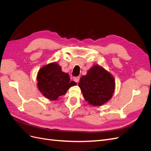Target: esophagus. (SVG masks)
<instances>
[{"label": "esophagus", "instance_id": "34e87169", "mask_svg": "<svg viewBox=\"0 0 151 151\" xmlns=\"http://www.w3.org/2000/svg\"><path fill=\"white\" fill-rule=\"evenodd\" d=\"M79 79H80V77H74V81L76 82V83H79Z\"/></svg>", "mask_w": 151, "mask_h": 151}]
</instances>
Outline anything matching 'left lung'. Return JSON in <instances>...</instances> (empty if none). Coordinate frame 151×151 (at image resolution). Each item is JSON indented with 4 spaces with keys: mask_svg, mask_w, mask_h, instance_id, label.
Instances as JSON below:
<instances>
[{
    "mask_svg": "<svg viewBox=\"0 0 151 151\" xmlns=\"http://www.w3.org/2000/svg\"><path fill=\"white\" fill-rule=\"evenodd\" d=\"M79 87L84 99L93 106L106 103L113 96L115 81L113 75L102 66L94 64L80 79Z\"/></svg>",
    "mask_w": 151,
    "mask_h": 151,
    "instance_id": "obj_1",
    "label": "left lung"
}]
</instances>
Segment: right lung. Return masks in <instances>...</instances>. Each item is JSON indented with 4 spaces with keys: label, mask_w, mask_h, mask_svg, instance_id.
Segmentation results:
<instances>
[{
    "label": "right lung",
    "mask_w": 151,
    "mask_h": 151,
    "mask_svg": "<svg viewBox=\"0 0 151 151\" xmlns=\"http://www.w3.org/2000/svg\"><path fill=\"white\" fill-rule=\"evenodd\" d=\"M37 87L43 96L51 101H57L65 95L68 89L76 83L70 81L68 74L63 72L56 62L43 66L39 70Z\"/></svg>",
    "instance_id": "obj_1"
}]
</instances>
